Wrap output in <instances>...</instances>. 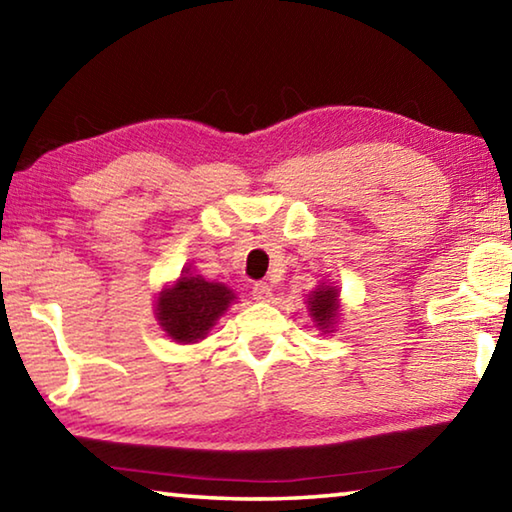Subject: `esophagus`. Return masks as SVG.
I'll list each match as a JSON object with an SVG mask.
<instances>
[{"instance_id":"esophagus-1","label":"esophagus","mask_w":512,"mask_h":512,"mask_svg":"<svg viewBox=\"0 0 512 512\" xmlns=\"http://www.w3.org/2000/svg\"><path fill=\"white\" fill-rule=\"evenodd\" d=\"M253 298L259 300V302H271L273 291H271V287H268L266 282H257L255 287H253Z\"/></svg>"}]
</instances>
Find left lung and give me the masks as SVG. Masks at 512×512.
Returning a JSON list of instances; mask_svg holds the SVG:
<instances>
[{"instance_id":"left-lung-1","label":"left lung","mask_w":512,"mask_h":512,"mask_svg":"<svg viewBox=\"0 0 512 512\" xmlns=\"http://www.w3.org/2000/svg\"><path fill=\"white\" fill-rule=\"evenodd\" d=\"M307 311L318 332L332 334L341 318V291L332 282H320L307 296Z\"/></svg>"}]
</instances>
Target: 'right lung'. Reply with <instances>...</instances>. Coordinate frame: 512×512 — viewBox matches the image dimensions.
<instances>
[{
	"label": "right lung",
	"instance_id": "obj_1",
	"mask_svg": "<svg viewBox=\"0 0 512 512\" xmlns=\"http://www.w3.org/2000/svg\"><path fill=\"white\" fill-rule=\"evenodd\" d=\"M237 293L221 282H207L203 275L183 268L176 282L162 287L155 298V320L171 341L192 345L203 341Z\"/></svg>",
	"mask_w": 512,
	"mask_h": 512
}]
</instances>
